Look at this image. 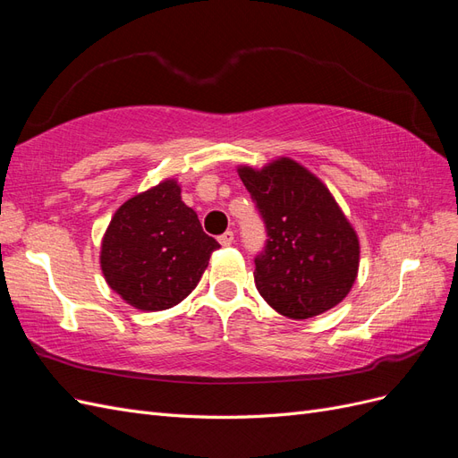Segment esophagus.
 I'll list each match as a JSON object with an SVG mask.
<instances>
[{
    "mask_svg": "<svg viewBox=\"0 0 458 458\" xmlns=\"http://www.w3.org/2000/svg\"><path fill=\"white\" fill-rule=\"evenodd\" d=\"M217 241H219L221 246H231L234 242V233L233 231H225Z\"/></svg>",
    "mask_w": 458,
    "mask_h": 458,
    "instance_id": "esophagus-1",
    "label": "esophagus"
}]
</instances>
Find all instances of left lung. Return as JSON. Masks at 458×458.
I'll return each instance as SVG.
<instances>
[{"instance_id":"left-lung-1","label":"left lung","mask_w":458,"mask_h":458,"mask_svg":"<svg viewBox=\"0 0 458 458\" xmlns=\"http://www.w3.org/2000/svg\"><path fill=\"white\" fill-rule=\"evenodd\" d=\"M237 172L269 234L254 271L261 298L288 318L338 306L355 284L361 246L328 187L290 157L263 168L241 164Z\"/></svg>"}]
</instances>
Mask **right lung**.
Listing matches in <instances>:
<instances>
[{
	"label": "right lung",
	"instance_id": "1",
	"mask_svg": "<svg viewBox=\"0 0 458 458\" xmlns=\"http://www.w3.org/2000/svg\"><path fill=\"white\" fill-rule=\"evenodd\" d=\"M217 248L182 200L177 179L165 177L114 212L99 263L106 284L131 308L164 311L191 294Z\"/></svg>",
	"mask_w": 458,
	"mask_h": 458
}]
</instances>
